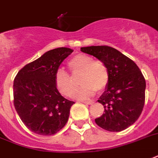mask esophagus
I'll return each instance as SVG.
<instances>
[{"instance_id": "esophagus-1", "label": "esophagus", "mask_w": 158, "mask_h": 158, "mask_svg": "<svg viewBox=\"0 0 158 158\" xmlns=\"http://www.w3.org/2000/svg\"><path fill=\"white\" fill-rule=\"evenodd\" d=\"M81 102L87 104V105H92V104L94 103V101H81Z\"/></svg>"}]
</instances>
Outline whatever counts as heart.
<instances>
[{
    "label": "heart",
    "instance_id": "heart-1",
    "mask_svg": "<svg viewBox=\"0 0 158 158\" xmlns=\"http://www.w3.org/2000/svg\"><path fill=\"white\" fill-rule=\"evenodd\" d=\"M68 67L73 76L80 75L79 81L81 86L75 97L86 99L94 95L96 91H102L109 81V72L102 61H94V58L86 54L72 56L68 61ZM56 86L61 94L71 97L75 91L73 78L62 68H58L55 75Z\"/></svg>",
    "mask_w": 158,
    "mask_h": 158
}]
</instances>
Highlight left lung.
<instances>
[{
	"mask_svg": "<svg viewBox=\"0 0 158 158\" xmlns=\"http://www.w3.org/2000/svg\"><path fill=\"white\" fill-rule=\"evenodd\" d=\"M81 51L102 61L109 72V81L98 102L104 113L95 122L109 131H121L140 117L145 102L146 81L132 60L107 46L81 47Z\"/></svg>",
	"mask_w": 158,
	"mask_h": 158,
	"instance_id": "obj_1",
	"label": "left lung"
}]
</instances>
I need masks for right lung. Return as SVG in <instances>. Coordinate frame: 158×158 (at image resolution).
<instances>
[{"instance_id": "add662e5", "label": "right lung", "mask_w": 158, "mask_h": 158, "mask_svg": "<svg viewBox=\"0 0 158 158\" xmlns=\"http://www.w3.org/2000/svg\"><path fill=\"white\" fill-rule=\"evenodd\" d=\"M73 50L59 47L20 70L14 80V106L27 128L42 136L54 135L68 121L74 102L66 99L56 86L55 75Z\"/></svg>"}]
</instances>
